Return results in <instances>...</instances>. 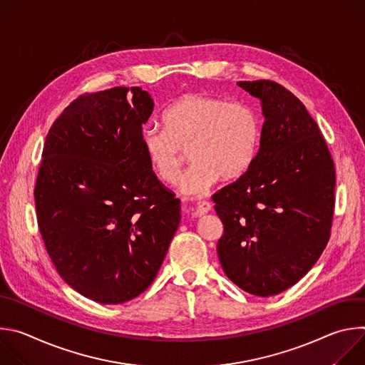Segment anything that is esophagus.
I'll return each instance as SVG.
<instances>
[{"instance_id":"obj_1","label":"esophagus","mask_w":365,"mask_h":365,"mask_svg":"<svg viewBox=\"0 0 365 365\" xmlns=\"http://www.w3.org/2000/svg\"><path fill=\"white\" fill-rule=\"evenodd\" d=\"M212 210V205H211V202H207V200H199L197 202V205H196V207H195V217H202V215H205V214H207Z\"/></svg>"}]
</instances>
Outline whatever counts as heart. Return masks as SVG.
Wrapping results in <instances>:
<instances>
[{
	"mask_svg": "<svg viewBox=\"0 0 365 365\" xmlns=\"http://www.w3.org/2000/svg\"><path fill=\"white\" fill-rule=\"evenodd\" d=\"M163 130L147 127L141 144L159 180L176 183L187 150L193 160L180 182L186 195H202L220 178L235 180L252 165L262 140V121L245 102L186 93L162 115Z\"/></svg>",
	"mask_w": 365,
	"mask_h": 365,
	"instance_id": "heart-1",
	"label": "heart"
}]
</instances>
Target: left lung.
I'll return each mask as SVG.
<instances>
[{"label": "left lung", "mask_w": 365, "mask_h": 365, "mask_svg": "<svg viewBox=\"0 0 365 365\" xmlns=\"http://www.w3.org/2000/svg\"><path fill=\"white\" fill-rule=\"evenodd\" d=\"M238 86L266 117L250 169L214 196L224 224L218 257L242 290L273 296L296 284L325 250L334 218L335 166L303 103L274 81Z\"/></svg>", "instance_id": "left-lung-1"}]
</instances>
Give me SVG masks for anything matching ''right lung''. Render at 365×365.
<instances>
[{"label": "right lung", "instance_id": "right-lung-1", "mask_svg": "<svg viewBox=\"0 0 365 365\" xmlns=\"http://www.w3.org/2000/svg\"><path fill=\"white\" fill-rule=\"evenodd\" d=\"M153 106L138 86L79 95L43 147L34 200L46 250L72 289L103 304L153 283L180 222L141 144Z\"/></svg>", "mask_w": 365, "mask_h": 365}]
</instances>
